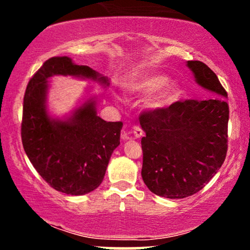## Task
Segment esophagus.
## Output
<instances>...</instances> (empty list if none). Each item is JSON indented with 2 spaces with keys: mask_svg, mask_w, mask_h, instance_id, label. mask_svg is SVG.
<instances>
[{
  "mask_svg": "<svg viewBox=\"0 0 250 250\" xmlns=\"http://www.w3.org/2000/svg\"><path fill=\"white\" fill-rule=\"evenodd\" d=\"M131 134L134 135L135 139H140V137H142V135H143L142 128L139 127V125H134L133 129H131ZM128 139H130L128 134L123 135V140H128Z\"/></svg>",
  "mask_w": 250,
  "mask_h": 250,
  "instance_id": "34e87169",
  "label": "esophagus"
}]
</instances>
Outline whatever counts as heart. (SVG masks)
<instances>
[{
	"mask_svg": "<svg viewBox=\"0 0 250 250\" xmlns=\"http://www.w3.org/2000/svg\"><path fill=\"white\" fill-rule=\"evenodd\" d=\"M125 90L131 95L147 96L146 107L151 111H162L173 107L182 96V88L175 80L163 74H140L129 79Z\"/></svg>",
	"mask_w": 250,
	"mask_h": 250,
	"instance_id": "heart-1",
	"label": "heart"
}]
</instances>
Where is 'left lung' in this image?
<instances>
[{
	"instance_id": "8db88e82",
	"label": "left lung",
	"mask_w": 250,
	"mask_h": 250,
	"mask_svg": "<svg viewBox=\"0 0 250 250\" xmlns=\"http://www.w3.org/2000/svg\"><path fill=\"white\" fill-rule=\"evenodd\" d=\"M207 99L176 102L162 111L143 113L142 179L151 193L185 199L205 187L227 154L229 108L227 93L207 64L188 61Z\"/></svg>"
}]
</instances>
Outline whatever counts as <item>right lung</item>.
I'll return each instance as SVG.
<instances>
[{
  "label": "right lung",
  "mask_w": 250,
  "mask_h": 250,
  "mask_svg": "<svg viewBox=\"0 0 250 250\" xmlns=\"http://www.w3.org/2000/svg\"><path fill=\"white\" fill-rule=\"evenodd\" d=\"M53 76H70L109 87V79L68 56L51 57L30 79L23 100L21 135L28 159L42 179L68 195H84L102 183L111 154L120 145L122 122L97 115L96 96L88 89L67 115L48 108Z\"/></svg>",
  "instance_id": "right-lung-1"
}]
</instances>
